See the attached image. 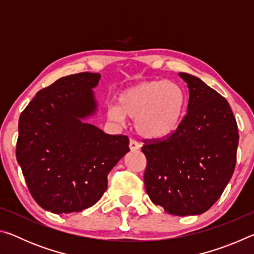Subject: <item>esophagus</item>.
<instances>
[{"mask_svg":"<svg viewBox=\"0 0 254 254\" xmlns=\"http://www.w3.org/2000/svg\"><path fill=\"white\" fill-rule=\"evenodd\" d=\"M128 147H130V150L131 151H135V150H139L141 144L139 142H136L135 140H130V143H128Z\"/></svg>","mask_w":254,"mask_h":254,"instance_id":"1","label":"esophagus"}]
</instances>
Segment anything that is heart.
<instances>
[{
    "label": "heart",
    "mask_w": 254,
    "mask_h": 254,
    "mask_svg": "<svg viewBox=\"0 0 254 254\" xmlns=\"http://www.w3.org/2000/svg\"><path fill=\"white\" fill-rule=\"evenodd\" d=\"M118 104L107 107V117L122 122L126 115L135 119V127L149 139L165 137L177 128L182 120L186 95L178 84L168 80H148L124 89Z\"/></svg>",
    "instance_id": "heart-1"
}]
</instances>
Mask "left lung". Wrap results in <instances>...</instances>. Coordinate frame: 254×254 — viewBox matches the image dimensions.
<instances>
[{"mask_svg":"<svg viewBox=\"0 0 254 254\" xmlns=\"http://www.w3.org/2000/svg\"><path fill=\"white\" fill-rule=\"evenodd\" d=\"M178 75L189 88L187 113L170 135L143 140L144 185L153 204L187 216L221 197L235 168L239 132L224 97L198 77Z\"/></svg>","mask_w":254,"mask_h":254,"instance_id":"8db88e82","label":"left lung"}]
</instances>
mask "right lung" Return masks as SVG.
Returning a JSON list of instances; mask_svg holds the SVG:
<instances>
[{
	"label": "right lung",
	"instance_id": "add662e5",
	"mask_svg": "<svg viewBox=\"0 0 254 254\" xmlns=\"http://www.w3.org/2000/svg\"><path fill=\"white\" fill-rule=\"evenodd\" d=\"M95 72L62 77L41 89L19 119L16 160L37 204L55 214L93 206L107 175L130 151L128 137L84 123L96 111Z\"/></svg>",
	"mask_w": 254,
	"mask_h": 254
}]
</instances>
